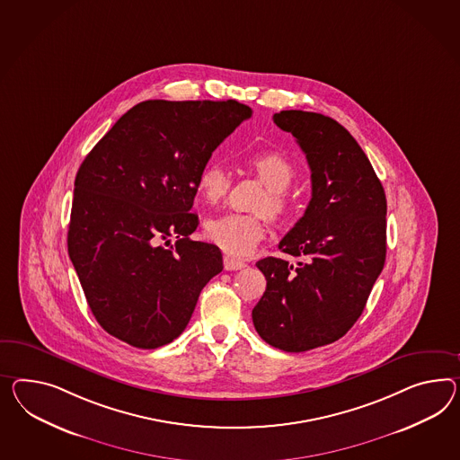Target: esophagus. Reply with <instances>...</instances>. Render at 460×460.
<instances>
[{
  "mask_svg": "<svg viewBox=\"0 0 460 460\" xmlns=\"http://www.w3.org/2000/svg\"><path fill=\"white\" fill-rule=\"evenodd\" d=\"M224 265L225 270H242L243 267H247V263L243 260L235 259L232 255H225Z\"/></svg>",
  "mask_w": 460,
  "mask_h": 460,
  "instance_id": "34e87169",
  "label": "esophagus"
}]
</instances>
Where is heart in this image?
Listing matches in <instances>:
<instances>
[{
	"instance_id": "1",
	"label": "heart",
	"mask_w": 460,
	"mask_h": 460,
	"mask_svg": "<svg viewBox=\"0 0 460 460\" xmlns=\"http://www.w3.org/2000/svg\"><path fill=\"white\" fill-rule=\"evenodd\" d=\"M248 166L267 187V197L260 201L259 210L270 213L273 218L285 217L290 210V200L285 191L295 178L292 164L282 155L265 152L253 155L248 160ZM228 190L230 177L224 166L210 164L201 170L197 180V191L205 203L215 205L224 200ZM205 235L226 253L245 257L263 240L265 220L260 215L224 213L205 224Z\"/></svg>"
}]
</instances>
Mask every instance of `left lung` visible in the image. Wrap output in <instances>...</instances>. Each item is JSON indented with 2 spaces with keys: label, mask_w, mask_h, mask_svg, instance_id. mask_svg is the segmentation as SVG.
<instances>
[{
  "label": "left lung",
  "mask_w": 460,
  "mask_h": 460,
  "mask_svg": "<svg viewBox=\"0 0 460 460\" xmlns=\"http://www.w3.org/2000/svg\"><path fill=\"white\" fill-rule=\"evenodd\" d=\"M273 123L292 133L312 172V199L279 248L298 259L257 261L267 288L252 318L283 352H305L352 329L385 263L387 200L367 155L330 117L283 110Z\"/></svg>",
  "instance_id": "8db88e82"
}]
</instances>
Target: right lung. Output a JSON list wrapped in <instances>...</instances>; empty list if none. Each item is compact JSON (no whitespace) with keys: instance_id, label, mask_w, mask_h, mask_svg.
<instances>
[{"instance_id":"add662e5","label":"right lung","mask_w":460,"mask_h":460,"mask_svg":"<svg viewBox=\"0 0 460 460\" xmlns=\"http://www.w3.org/2000/svg\"><path fill=\"white\" fill-rule=\"evenodd\" d=\"M252 117L226 102L148 100L86 155L75 178L68 253L103 329L137 349L175 341L201 288L224 270L217 245L193 242L197 180L215 148ZM173 235L175 246L161 243Z\"/></svg>"}]
</instances>
